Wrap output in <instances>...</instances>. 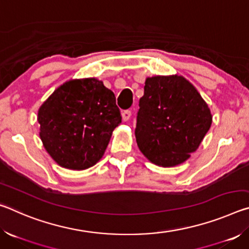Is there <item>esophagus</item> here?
Returning <instances> with one entry per match:
<instances>
[{
    "instance_id": "esophagus-1",
    "label": "esophagus",
    "mask_w": 249,
    "mask_h": 249,
    "mask_svg": "<svg viewBox=\"0 0 249 249\" xmlns=\"http://www.w3.org/2000/svg\"><path fill=\"white\" fill-rule=\"evenodd\" d=\"M122 116H123V120L125 122L128 121L130 119V116H132V111H130V109H125V111L122 113Z\"/></svg>"
}]
</instances>
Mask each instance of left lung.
I'll return each instance as SVG.
<instances>
[{
  "instance_id": "1",
  "label": "left lung",
  "mask_w": 249,
  "mask_h": 249,
  "mask_svg": "<svg viewBox=\"0 0 249 249\" xmlns=\"http://www.w3.org/2000/svg\"><path fill=\"white\" fill-rule=\"evenodd\" d=\"M208 104L181 75L147 78L140 100L135 136L151 162L177 166L196 151L211 127Z\"/></svg>"
}]
</instances>
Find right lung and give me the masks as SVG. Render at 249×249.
<instances>
[{"label": "right lung", "instance_id": "obj_1", "mask_svg": "<svg viewBox=\"0 0 249 249\" xmlns=\"http://www.w3.org/2000/svg\"><path fill=\"white\" fill-rule=\"evenodd\" d=\"M38 122L41 142L54 161L83 170L102 158L122 115L114 93L89 78L59 87L40 107Z\"/></svg>", "mask_w": 249, "mask_h": 249}]
</instances>
